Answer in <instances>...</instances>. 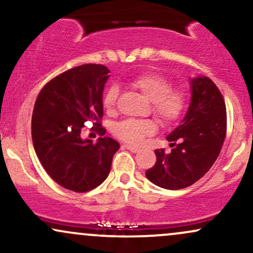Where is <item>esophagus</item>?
I'll list each match as a JSON object with an SVG mask.
<instances>
[{
  "mask_svg": "<svg viewBox=\"0 0 253 253\" xmlns=\"http://www.w3.org/2000/svg\"><path fill=\"white\" fill-rule=\"evenodd\" d=\"M124 147H125V149H127L128 151H130V152H133V153L139 152V149H138V147L132 146V145H129V144H125V145H124Z\"/></svg>",
  "mask_w": 253,
  "mask_h": 253,
  "instance_id": "34e87169",
  "label": "esophagus"
}]
</instances>
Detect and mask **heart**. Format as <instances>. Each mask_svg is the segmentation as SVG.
Here are the masks:
<instances>
[{
  "instance_id": "1",
  "label": "heart",
  "mask_w": 253,
  "mask_h": 253,
  "mask_svg": "<svg viewBox=\"0 0 253 253\" xmlns=\"http://www.w3.org/2000/svg\"><path fill=\"white\" fill-rule=\"evenodd\" d=\"M130 84L151 101L153 114L162 123L171 124L182 115L187 104V94L183 89H171L167 78L156 74H146L135 77ZM118 96V85L109 86L103 96L104 108L107 110L114 108ZM156 129V123L150 119H127L115 125L114 133L118 138L136 145L144 136L153 134Z\"/></svg>"
}]
</instances>
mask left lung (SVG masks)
I'll return each mask as SVG.
<instances>
[{"mask_svg":"<svg viewBox=\"0 0 253 253\" xmlns=\"http://www.w3.org/2000/svg\"><path fill=\"white\" fill-rule=\"evenodd\" d=\"M190 103L184 118L167 136L171 152L155 150L157 161L147 179L169 190L199 181L216 161L226 136V106L211 78H190Z\"/></svg>","mask_w":253,"mask_h":253,"instance_id":"8db88e82","label":"left lung"}]
</instances>
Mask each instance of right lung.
Masks as SVG:
<instances>
[{"label": "right lung", "mask_w": 253, "mask_h": 253, "mask_svg": "<svg viewBox=\"0 0 253 253\" xmlns=\"http://www.w3.org/2000/svg\"><path fill=\"white\" fill-rule=\"evenodd\" d=\"M109 70L84 64L54 77L38 95L32 115V140L40 163L65 189L84 193L98 187L109 175L117 140L104 136L102 95ZM91 121L103 137L92 143L80 134Z\"/></svg>", "instance_id": "add662e5"}]
</instances>
